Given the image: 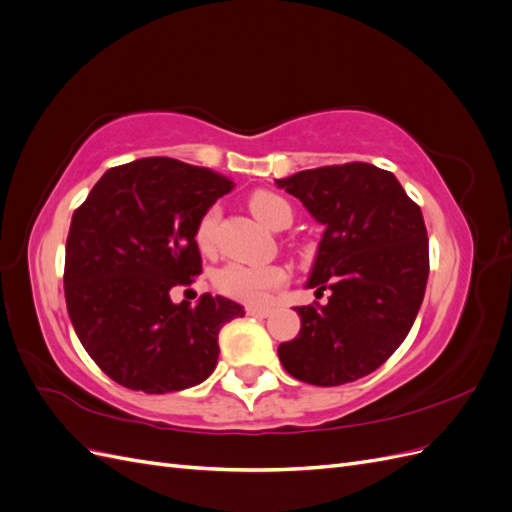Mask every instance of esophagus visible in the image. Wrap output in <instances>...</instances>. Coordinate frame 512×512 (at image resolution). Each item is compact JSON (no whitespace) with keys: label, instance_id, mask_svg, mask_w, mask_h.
Masks as SVG:
<instances>
[{"label":"esophagus","instance_id":"obj_1","mask_svg":"<svg viewBox=\"0 0 512 512\" xmlns=\"http://www.w3.org/2000/svg\"><path fill=\"white\" fill-rule=\"evenodd\" d=\"M247 316H256V318H267L273 314V307H256V305H250L245 309Z\"/></svg>","mask_w":512,"mask_h":512}]
</instances>
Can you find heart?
<instances>
[{
	"label": "heart",
	"mask_w": 512,
	"mask_h": 512,
	"mask_svg": "<svg viewBox=\"0 0 512 512\" xmlns=\"http://www.w3.org/2000/svg\"><path fill=\"white\" fill-rule=\"evenodd\" d=\"M250 207L256 218L273 230H282L292 224V207L286 198L273 192H256L250 198ZM220 209H209L196 226V243L203 252H211L218 230ZM215 288L224 297L247 305L267 303L271 292L280 290L288 282V271L277 265H243V262H228L213 277Z\"/></svg>",
	"instance_id": "obj_1"
}]
</instances>
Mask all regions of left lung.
Returning <instances> with one entry per match:
<instances>
[{
    "instance_id": "1",
    "label": "left lung",
    "mask_w": 512,
    "mask_h": 512,
    "mask_svg": "<svg viewBox=\"0 0 512 512\" xmlns=\"http://www.w3.org/2000/svg\"><path fill=\"white\" fill-rule=\"evenodd\" d=\"M324 226L307 288L327 305L297 307L301 331L277 354L292 378L339 386L376 371L404 342L429 277L421 207L389 170L350 162L277 179Z\"/></svg>"
}]
</instances>
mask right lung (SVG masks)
I'll return each instance as SVG.
<instances>
[{
	"instance_id": "1",
	"label": "right lung",
	"mask_w": 512,
	"mask_h": 512,
	"mask_svg": "<svg viewBox=\"0 0 512 512\" xmlns=\"http://www.w3.org/2000/svg\"><path fill=\"white\" fill-rule=\"evenodd\" d=\"M232 188L209 168L143 158L108 168L74 211L68 314L87 354L117 384L160 395L213 374L220 329L243 307L211 294L173 303L170 288L203 273L196 226Z\"/></svg>"
}]
</instances>
